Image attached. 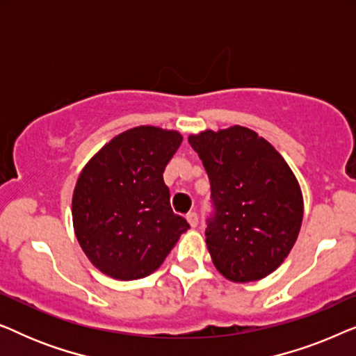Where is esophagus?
<instances>
[{"label": "esophagus", "mask_w": 356, "mask_h": 356, "mask_svg": "<svg viewBox=\"0 0 356 356\" xmlns=\"http://www.w3.org/2000/svg\"><path fill=\"white\" fill-rule=\"evenodd\" d=\"M186 218H188L189 225H191L193 228H196V227H197V223H199V217H197V213H196V212H189L188 216H186Z\"/></svg>", "instance_id": "obj_1"}]
</instances>
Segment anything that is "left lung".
I'll return each mask as SVG.
<instances>
[{"label":"left lung","mask_w":356,"mask_h":356,"mask_svg":"<svg viewBox=\"0 0 356 356\" xmlns=\"http://www.w3.org/2000/svg\"><path fill=\"white\" fill-rule=\"evenodd\" d=\"M211 181L206 243L232 282H254L279 267L298 238L303 196L282 155L254 131L232 126L189 136Z\"/></svg>","instance_id":"8db88e82"}]
</instances>
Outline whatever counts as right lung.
<instances>
[{
  "label": "right lung",
  "mask_w": 356,
  "mask_h": 356,
  "mask_svg": "<svg viewBox=\"0 0 356 356\" xmlns=\"http://www.w3.org/2000/svg\"><path fill=\"white\" fill-rule=\"evenodd\" d=\"M181 134L155 126L124 131L90 159L72 194L77 241L92 264L120 280L157 270L189 228L170 206L163 170Z\"/></svg>",
  "instance_id": "add662e5"
}]
</instances>
